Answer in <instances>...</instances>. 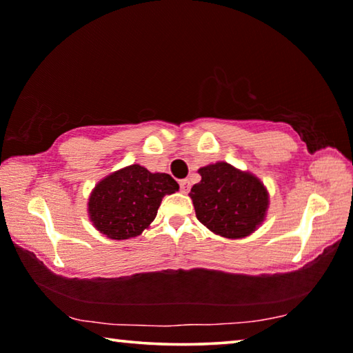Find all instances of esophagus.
<instances>
[{
    "label": "esophagus",
    "mask_w": 353,
    "mask_h": 353,
    "mask_svg": "<svg viewBox=\"0 0 353 353\" xmlns=\"http://www.w3.org/2000/svg\"><path fill=\"white\" fill-rule=\"evenodd\" d=\"M179 185H181V190L183 191V193H188V191H190V181H188V179H182V181L179 182Z\"/></svg>",
    "instance_id": "obj_1"
}]
</instances>
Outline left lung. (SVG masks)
Returning a JSON list of instances; mask_svg holds the SVG:
<instances>
[{
	"label": "left lung",
	"mask_w": 353,
	"mask_h": 353,
	"mask_svg": "<svg viewBox=\"0 0 353 353\" xmlns=\"http://www.w3.org/2000/svg\"><path fill=\"white\" fill-rule=\"evenodd\" d=\"M190 198L196 216L213 234L236 240L265 221L270 196L259 177L225 162L202 166Z\"/></svg>",
	"instance_id": "obj_1"
}]
</instances>
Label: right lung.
I'll use <instances>...</instances> for the list:
<instances>
[{
    "instance_id": "1",
    "label": "right lung",
    "mask_w": 353,
    "mask_h": 353,
    "mask_svg": "<svg viewBox=\"0 0 353 353\" xmlns=\"http://www.w3.org/2000/svg\"><path fill=\"white\" fill-rule=\"evenodd\" d=\"M177 190L170 174L130 165L98 182L88 198V216L110 240H128L148 229L163 196Z\"/></svg>"
}]
</instances>
